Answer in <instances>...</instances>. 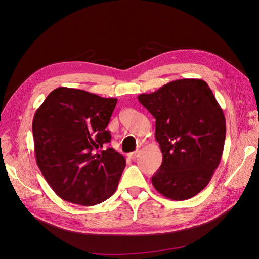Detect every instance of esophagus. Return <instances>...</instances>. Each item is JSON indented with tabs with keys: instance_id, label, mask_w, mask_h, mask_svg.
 I'll return each instance as SVG.
<instances>
[{
	"instance_id": "34e87169",
	"label": "esophagus",
	"mask_w": 259,
	"mask_h": 259,
	"mask_svg": "<svg viewBox=\"0 0 259 259\" xmlns=\"http://www.w3.org/2000/svg\"><path fill=\"white\" fill-rule=\"evenodd\" d=\"M137 155H138V151H134V152H131L127 154V156L131 160H135L137 158Z\"/></svg>"
}]
</instances>
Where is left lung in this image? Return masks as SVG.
I'll list each match as a JSON object with an SVG mask.
<instances>
[{
	"instance_id": "8db88e82",
	"label": "left lung",
	"mask_w": 259,
	"mask_h": 259,
	"mask_svg": "<svg viewBox=\"0 0 259 259\" xmlns=\"http://www.w3.org/2000/svg\"><path fill=\"white\" fill-rule=\"evenodd\" d=\"M138 100L154 116L163 156L151 178L155 190L175 201L194 197L209 183L224 151L226 120L213 92L203 80L180 79Z\"/></svg>"
}]
</instances>
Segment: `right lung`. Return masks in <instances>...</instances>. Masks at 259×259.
I'll return each instance as SVG.
<instances>
[{"label": "right lung", "mask_w": 259, "mask_h": 259, "mask_svg": "<svg viewBox=\"0 0 259 259\" xmlns=\"http://www.w3.org/2000/svg\"><path fill=\"white\" fill-rule=\"evenodd\" d=\"M117 103L83 90L58 88L35 111L32 132L36 164L59 198L99 204L115 192L126 161L107 131Z\"/></svg>", "instance_id": "right-lung-1"}]
</instances>
